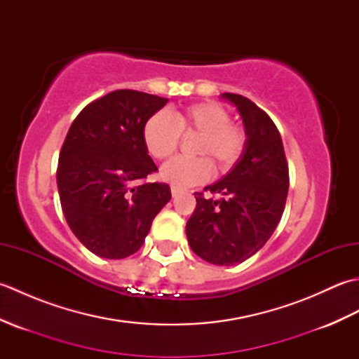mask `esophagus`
<instances>
[{
    "label": "esophagus",
    "instance_id": "34e87169",
    "mask_svg": "<svg viewBox=\"0 0 359 359\" xmlns=\"http://www.w3.org/2000/svg\"><path fill=\"white\" fill-rule=\"evenodd\" d=\"M180 193H182V189H180V188H177V187H171V194H172V197L179 196Z\"/></svg>",
    "mask_w": 359,
    "mask_h": 359
}]
</instances>
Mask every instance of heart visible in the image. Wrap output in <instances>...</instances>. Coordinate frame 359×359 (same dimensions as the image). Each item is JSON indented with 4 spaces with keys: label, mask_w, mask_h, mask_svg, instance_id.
Masks as SVG:
<instances>
[{
    "label": "heart",
    "mask_w": 359,
    "mask_h": 359,
    "mask_svg": "<svg viewBox=\"0 0 359 359\" xmlns=\"http://www.w3.org/2000/svg\"><path fill=\"white\" fill-rule=\"evenodd\" d=\"M180 133H197L194 154L207 157H175L160 170V179L177 188H189L207 182L212 174L211 158L220 170L231 168L245 151L247 134L230 121V112L216 102H202L177 111L156 112L143 128V140L152 157L168 158L180 142Z\"/></svg>",
    "instance_id": "b5f03b06"
}]
</instances>
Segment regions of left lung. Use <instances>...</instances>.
Wrapping results in <instances>:
<instances>
[{"instance_id":"obj_1","label":"left lung","mask_w":359,"mask_h":359,"mask_svg":"<svg viewBox=\"0 0 359 359\" xmlns=\"http://www.w3.org/2000/svg\"><path fill=\"white\" fill-rule=\"evenodd\" d=\"M236 106L247 134L245 151L216 184L194 193L196 210L187 222L188 243L203 261L236 265L261 250L276 230L285 208L288 165L276 125L238 94H220Z\"/></svg>"}]
</instances>
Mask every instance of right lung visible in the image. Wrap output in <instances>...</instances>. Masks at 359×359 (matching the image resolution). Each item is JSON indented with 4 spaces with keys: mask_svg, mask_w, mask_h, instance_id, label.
Wrapping results in <instances>:
<instances>
[{
    "mask_svg": "<svg viewBox=\"0 0 359 359\" xmlns=\"http://www.w3.org/2000/svg\"><path fill=\"white\" fill-rule=\"evenodd\" d=\"M168 98L118 89L89 103L60 151L57 187L72 233L94 255L123 259L139 250L171 199L166 184L135 182L157 171L143 128Z\"/></svg>",
    "mask_w": 359,
    "mask_h": 359,
    "instance_id": "add662e5",
    "label": "right lung"
}]
</instances>
